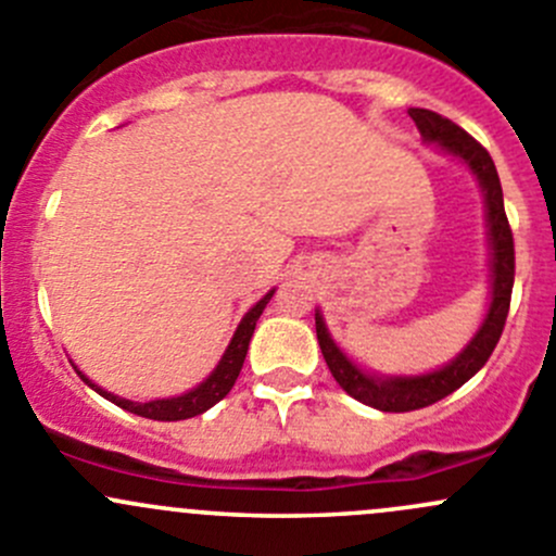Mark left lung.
<instances>
[{
    "instance_id": "8db88e82",
    "label": "left lung",
    "mask_w": 556,
    "mask_h": 556,
    "mask_svg": "<svg viewBox=\"0 0 556 556\" xmlns=\"http://www.w3.org/2000/svg\"><path fill=\"white\" fill-rule=\"evenodd\" d=\"M408 115L417 123L425 142H435L441 150L457 155L476 174V179H479L486 204V226H490L492 301L490 312H486L484 323H481L479 333L470 339V344L454 357L450 366H444L441 371L425 374V377H368L361 368L352 366V361H346L344 352L333 344V339H330L328 328L323 323V314H314L319 350H323L325 363H328L330 374L341 384V390L350 392L355 401L366 403V406L395 414L425 408L430 403L441 401V397L452 395L457 387H463L490 361L492 350L497 346L503 328H506L514 290V233L511 226H508L506 206H503L501 177H497L495 164H492V155L468 131H463L457 123L439 115V112L414 106V110H408Z\"/></svg>"
}]
</instances>
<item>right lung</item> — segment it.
Segmentation results:
<instances>
[{"label": "right lung", "mask_w": 556, "mask_h": 556, "mask_svg": "<svg viewBox=\"0 0 556 556\" xmlns=\"http://www.w3.org/2000/svg\"><path fill=\"white\" fill-rule=\"evenodd\" d=\"M271 295H274V290L271 293L263 295V299L244 314V319L239 323L237 333H233L231 344H228L226 355H223V361L217 363L215 371H212L199 387H193L190 392H185V395L164 397V401H150V403H134V401H126V397L112 395V392L102 390V387H97L93 382H88L83 374L80 377L86 379V382L91 384L99 395L106 397V401H112L115 406L126 408V412L139 414V417L159 419V422H177V419H190V417H195V414H204L206 408H212L217 401H223V397L231 392V387H233V382H237L239 371H242V366H244L247 346H250L252 330H255L257 317H261L263 309H266V304L271 301Z\"/></svg>", "instance_id": "obj_1"}]
</instances>
